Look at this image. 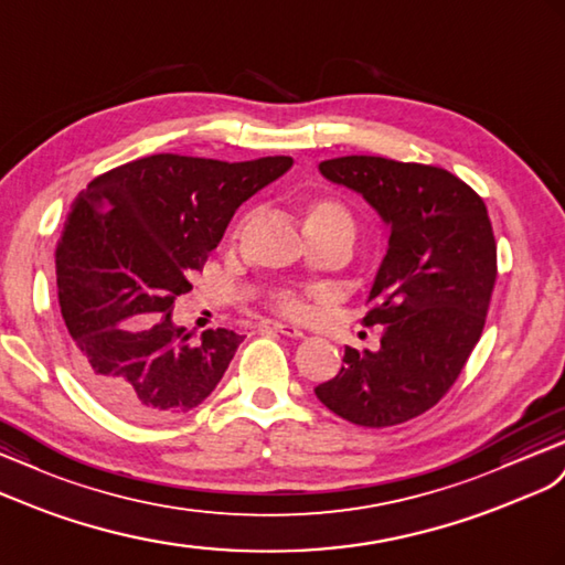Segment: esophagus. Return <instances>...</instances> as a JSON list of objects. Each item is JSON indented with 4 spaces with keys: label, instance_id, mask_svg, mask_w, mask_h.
<instances>
[{
    "label": "esophagus",
    "instance_id": "34e87169",
    "mask_svg": "<svg viewBox=\"0 0 565 565\" xmlns=\"http://www.w3.org/2000/svg\"><path fill=\"white\" fill-rule=\"evenodd\" d=\"M259 329H271L277 331V334H284V337H291V339H300L302 331L296 327V324H288V322H277V320H263L257 324Z\"/></svg>",
    "mask_w": 565,
    "mask_h": 565
}]
</instances>
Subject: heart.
I'll return each instance as SVG.
<instances>
[{
  "label": "heart",
  "instance_id": "b5f03b06",
  "mask_svg": "<svg viewBox=\"0 0 565 565\" xmlns=\"http://www.w3.org/2000/svg\"><path fill=\"white\" fill-rule=\"evenodd\" d=\"M324 226H345L353 231V220L351 212L345 210L341 202L337 200H315L310 202V207L306 212V228H324ZM274 308L291 315V317H302L308 312L306 298L294 294V291H281L274 296Z\"/></svg>",
  "mask_w": 565,
  "mask_h": 565
}]
</instances>
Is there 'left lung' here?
Here are the masks:
<instances>
[{"label": "left lung", "mask_w": 565, "mask_h": 565, "mask_svg": "<svg viewBox=\"0 0 565 565\" xmlns=\"http://www.w3.org/2000/svg\"><path fill=\"white\" fill-rule=\"evenodd\" d=\"M320 173L363 195L388 226V245L363 317L382 327L377 351L345 345L324 406L360 427L423 415L451 388L482 337L497 281V243L482 198L439 167L351 154Z\"/></svg>", "instance_id": "1"}]
</instances>
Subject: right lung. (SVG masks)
<instances>
[{
  "label": "right lung",
  "mask_w": 565,
  "mask_h": 565,
  "mask_svg": "<svg viewBox=\"0 0 565 565\" xmlns=\"http://www.w3.org/2000/svg\"><path fill=\"white\" fill-rule=\"evenodd\" d=\"M294 167L150 154L88 183L56 243V286L71 358L85 388L128 420L159 423L198 408L234 358L241 334L195 339L171 322L231 216Z\"/></svg>",
  "instance_id": "right-lung-1"
}]
</instances>
